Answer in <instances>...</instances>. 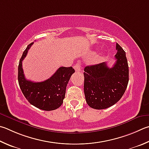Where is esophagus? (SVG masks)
<instances>
[{
    "label": "esophagus",
    "instance_id": "obj_1",
    "mask_svg": "<svg viewBox=\"0 0 149 149\" xmlns=\"http://www.w3.org/2000/svg\"><path fill=\"white\" fill-rule=\"evenodd\" d=\"M74 68L75 69V70L76 72H79L81 70V65L79 63H77L75 64V65L74 66Z\"/></svg>",
    "mask_w": 149,
    "mask_h": 149
}]
</instances>
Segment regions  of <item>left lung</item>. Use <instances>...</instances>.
I'll use <instances>...</instances> for the list:
<instances>
[{
	"mask_svg": "<svg viewBox=\"0 0 149 149\" xmlns=\"http://www.w3.org/2000/svg\"><path fill=\"white\" fill-rule=\"evenodd\" d=\"M116 63L109 68L106 63L87 66L84 69V93L91 107L104 109L115 104L123 96L129 81L126 53L117 43Z\"/></svg>",
	"mask_w": 149,
	"mask_h": 149,
	"instance_id": "left-lung-1",
	"label": "left lung"
}]
</instances>
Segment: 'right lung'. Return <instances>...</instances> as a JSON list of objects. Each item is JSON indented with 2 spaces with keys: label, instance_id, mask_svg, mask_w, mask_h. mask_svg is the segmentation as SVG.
Masks as SVG:
<instances>
[{
  "label": "right lung",
  "instance_id": "right-lung-1",
  "mask_svg": "<svg viewBox=\"0 0 149 149\" xmlns=\"http://www.w3.org/2000/svg\"><path fill=\"white\" fill-rule=\"evenodd\" d=\"M34 42L23 51L18 66V82L23 95L30 104L44 111L56 109L63 104L66 88L71 75L75 72L71 67H61L48 79L42 82H33L26 79L22 62Z\"/></svg>",
  "mask_w": 149,
  "mask_h": 149
}]
</instances>
